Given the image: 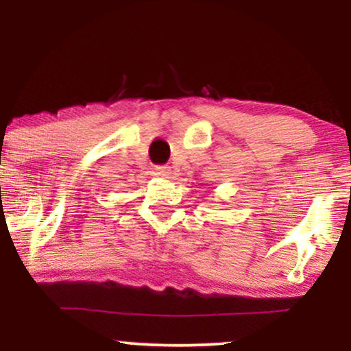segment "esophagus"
Returning <instances> with one entry per match:
<instances>
[{
  "instance_id": "34e87169",
  "label": "esophagus",
  "mask_w": 351,
  "mask_h": 351,
  "mask_svg": "<svg viewBox=\"0 0 351 351\" xmlns=\"http://www.w3.org/2000/svg\"><path fill=\"white\" fill-rule=\"evenodd\" d=\"M155 174L156 176H160V177H169V174H171V171H169V167H166V166H156L155 167Z\"/></svg>"
}]
</instances>
